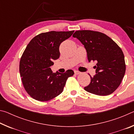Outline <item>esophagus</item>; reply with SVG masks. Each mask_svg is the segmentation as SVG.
I'll return each mask as SVG.
<instances>
[{
	"label": "esophagus",
	"instance_id": "esophagus-1",
	"mask_svg": "<svg viewBox=\"0 0 134 134\" xmlns=\"http://www.w3.org/2000/svg\"><path fill=\"white\" fill-rule=\"evenodd\" d=\"M74 74H76V75H77V74H80V72L79 71H74Z\"/></svg>",
	"mask_w": 134,
	"mask_h": 134
}]
</instances>
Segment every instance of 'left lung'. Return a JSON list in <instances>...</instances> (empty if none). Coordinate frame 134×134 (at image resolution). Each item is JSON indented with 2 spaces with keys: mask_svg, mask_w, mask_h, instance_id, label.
<instances>
[{
  "mask_svg": "<svg viewBox=\"0 0 134 134\" xmlns=\"http://www.w3.org/2000/svg\"><path fill=\"white\" fill-rule=\"evenodd\" d=\"M72 37L82 43L87 51L88 61H97L96 75L90 76L89 85L84 89L92 94L107 96L121 85L126 65L121 48L103 33L90 30L77 31Z\"/></svg>",
  "mask_w": 134,
  "mask_h": 134,
  "instance_id": "1",
  "label": "left lung"
}]
</instances>
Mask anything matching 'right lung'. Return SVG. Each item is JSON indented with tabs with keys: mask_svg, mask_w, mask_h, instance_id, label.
Here are the masks:
<instances>
[{
	"mask_svg": "<svg viewBox=\"0 0 134 134\" xmlns=\"http://www.w3.org/2000/svg\"><path fill=\"white\" fill-rule=\"evenodd\" d=\"M74 31H50L35 36L31 40L22 54L19 72L25 90L33 99L48 101L63 91L69 77L74 71L64 73L53 72V61L60 57L61 43L69 38Z\"/></svg>",
	"mask_w": 134,
	"mask_h": 134,
	"instance_id": "right-lung-1",
	"label": "right lung"
}]
</instances>
